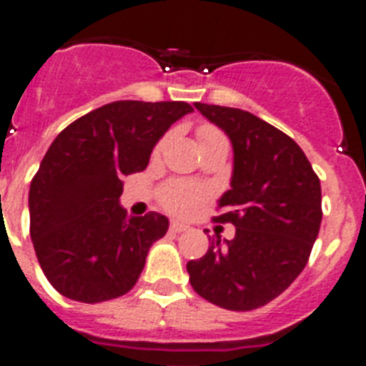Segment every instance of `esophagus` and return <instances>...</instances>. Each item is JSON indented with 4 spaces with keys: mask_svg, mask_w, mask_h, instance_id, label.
<instances>
[{
    "mask_svg": "<svg viewBox=\"0 0 366 366\" xmlns=\"http://www.w3.org/2000/svg\"><path fill=\"white\" fill-rule=\"evenodd\" d=\"M189 225H185V223H181V222H172L170 223V231L172 232H177V234H179V232H185V231H189Z\"/></svg>",
    "mask_w": 366,
    "mask_h": 366,
    "instance_id": "esophagus-1",
    "label": "esophagus"
}]
</instances>
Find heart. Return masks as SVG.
Returning a JSON list of instances; mask_svg holds the SVG:
<instances>
[{
  "instance_id": "obj_1",
  "label": "heart",
  "mask_w": 366,
  "mask_h": 366,
  "mask_svg": "<svg viewBox=\"0 0 366 366\" xmlns=\"http://www.w3.org/2000/svg\"><path fill=\"white\" fill-rule=\"evenodd\" d=\"M199 143H209V141H214V139H222L223 135L219 134L216 128L212 126H202L198 132ZM163 143L155 148V152H159ZM202 190L198 187L190 185V183H181V181H174L170 185L164 187L163 194H161V202L167 207L168 211L176 212V214H187L198 205L199 199H202Z\"/></svg>"
}]
</instances>
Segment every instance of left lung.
<instances>
[{
    "mask_svg": "<svg viewBox=\"0 0 366 366\" xmlns=\"http://www.w3.org/2000/svg\"><path fill=\"white\" fill-rule=\"evenodd\" d=\"M232 144L231 189L218 222L232 240L209 236L211 247L187 264L194 292L219 308L249 312L279 297L300 274L321 227V181L284 132L253 113L194 102Z\"/></svg>",
    "mask_w": 366,
    "mask_h": 366,
    "instance_id": "left-lung-1",
    "label": "left lung"
}]
</instances>
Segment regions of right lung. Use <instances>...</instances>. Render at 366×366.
Masks as SVG:
<instances>
[{
	"label": "right lung",
	"instance_id": "obj_1",
	"mask_svg": "<svg viewBox=\"0 0 366 366\" xmlns=\"http://www.w3.org/2000/svg\"><path fill=\"white\" fill-rule=\"evenodd\" d=\"M187 102L115 100L56 135L29 190L31 240L51 286L79 302H104L135 286L152 244L168 231L159 212L128 216L122 177L143 172Z\"/></svg>",
	"mask_w": 366,
	"mask_h": 366
}]
</instances>
